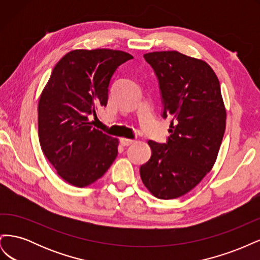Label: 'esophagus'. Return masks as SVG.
Listing matches in <instances>:
<instances>
[{
    "mask_svg": "<svg viewBox=\"0 0 260 260\" xmlns=\"http://www.w3.org/2000/svg\"><path fill=\"white\" fill-rule=\"evenodd\" d=\"M133 142H135V140L127 139V138H121V139H120V143H121L123 146H128V145H131Z\"/></svg>",
    "mask_w": 260,
    "mask_h": 260,
    "instance_id": "34e87169",
    "label": "esophagus"
}]
</instances>
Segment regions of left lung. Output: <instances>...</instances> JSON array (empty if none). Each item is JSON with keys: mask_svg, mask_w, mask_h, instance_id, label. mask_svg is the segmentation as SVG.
<instances>
[{"mask_svg": "<svg viewBox=\"0 0 260 260\" xmlns=\"http://www.w3.org/2000/svg\"><path fill=\"white\" fill-rule=\"evenodd\" d=\"M159 84L162 118L171 117L166 143L148 141L151 158L140 167L157 199L190 192L211 170L225 130L220 83L206 61L177 51L144 54Z\"/></svg>", "mask_w": 260, "mask_h": 260, "instance_id": "1", "label": "left lung"}]
</instances>
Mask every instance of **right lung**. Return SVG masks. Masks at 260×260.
Here are the masks:
<instances>
[{"label": "right lung", "instance_id": "add662e5", "mask_svg": "<svg viewBox=\"0 0 260 260\" xmlns=\"http://www.w3.org/2000/svg\"><path fill=\"white\" fill-rule=\"evenodd\" d=\"M108 49L75 50L55 65L39 100L38 131L46 158L69 184L95 182L118 154V140L93 128L89 118L106 106L117 68L132 59Z\"/></svg>", "mask_w": 260, "mask_h": 260}]
</instances>
